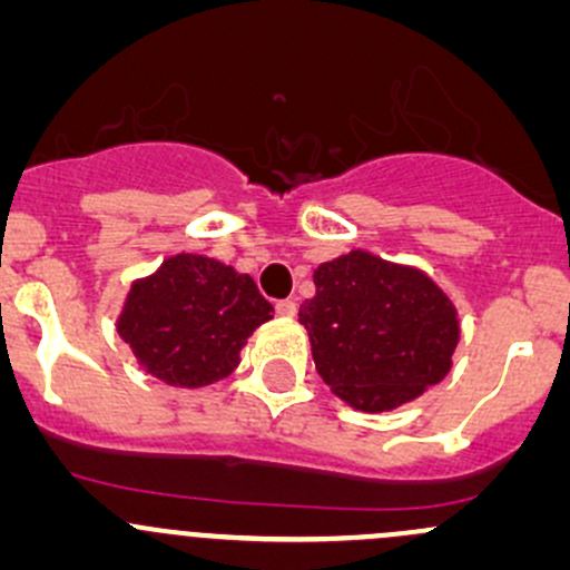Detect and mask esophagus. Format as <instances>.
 <instances>
[{
	"label": "esophagus",
	"instance_id": "1",
	"mask_svg": "<svg viewBox=\"0 0 570 570\" xmlns=\"http://www.w3.org/2000/svg\"><path fill=\"white\" fill-rule=\"evenodd\" d=\"M275 311H278V316H284V320H292V316L297 314V303L295 301H278L275 303Z\"/></svg>",
	"mask_w": 570,
	"mask_h": 570
}]
</instances>
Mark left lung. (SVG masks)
<instances>
[{
	"label": "left lung",
	"mask_w": 570,
	"mask_h": 570,
	"mask_svg": "<svg viewBox=\"0 0 570 570\" xmlns=\"http://www.w3.org/2000/svg\"><path fill=\"white\" fill-rule=\"evenodd\" d=\"M301 305L316 371L361 412H391L442 382L461 338L459 311L421 267L355 248L314 269Z\"/></svg>",
	"instance_id": "8db88e82"
}]
</instances>
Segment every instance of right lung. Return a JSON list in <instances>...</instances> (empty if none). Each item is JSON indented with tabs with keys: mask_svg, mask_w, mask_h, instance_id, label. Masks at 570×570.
Returning a JSON list of instances; mask_svg holds the SVG:
<instances>
[{
	"mask_svg": "<svg viewBox=\"0 0 570 570\" xmlns=\"http://www.w3.org/2000/svg\"><path fill=\"white\" fill-rule=\"evenodd\" d=\"M273 305L248 273L202 254H175L136 278L117 333L147 374L175 387H205L229 376L250 333Z\"/></svg>",
	"mask_w": 570,
	"mask_h": 570,
	"instance_id": "obj_1",
	"label": "right lung"
}]
</instances>
